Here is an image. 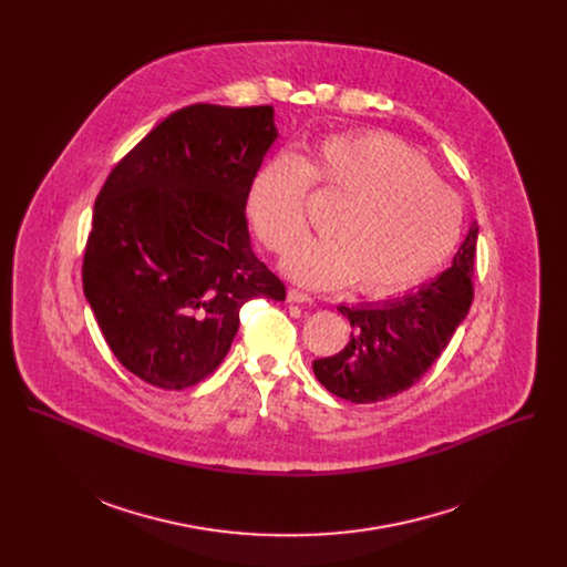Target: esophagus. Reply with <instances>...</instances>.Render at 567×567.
Wrapping results in <instances>:
<instances>
[{
  "instance_id": "34e87169",
  "label": "esophagus",
  "mask_w": 567,
  "mask_h": 567,
  "mask_svg": "<svg viewBox=\"0 0 567 567\" xmlns=\"http://www.w3.org/2000/svg\"><path fill=\"white\" fill-rule=\"evenodd\" d=\"M287 300L289 302H311V296L309 293H305V291H300V289H289L287 291Z\"/></svg>"
}]
</instances>
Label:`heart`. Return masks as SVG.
Masks as SVG:
<instances>
[{
  "label": "heart",
  "instance_id": "b5f03b06",
  "mask_svg": "<svg viewBox=\"0 0 567 567\" xmlns=\"http://www.w3.org/2000/svg\"><path fill=\"white\" fill-rule=\"evenodd\" d=\"M309 184L343 199L328 221L332 237L287 258L309 287L357 282L363 296H396L426 280L460 239V195L406 143L363 130L322 136L305 158L280 152L256 173L247 217L267 249L285 254L307 235Z\"/></svg>",
  "mask_w": 567,
  "mask_h": 567
}]
</instances>
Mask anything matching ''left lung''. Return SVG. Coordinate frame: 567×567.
Segmentation results:
<instances>
[{
  "label": "left lung",
  "mask_w": 567,
  "mask_h": 567,
  "mask_svg": "<svg viewBox=\"0 0 567 567\" xmlns=\"http://www.w3.org/2000/svg\"><path fill=\"white\" fill-rule=\"evenodd\" d=\"M477 226L471 224L451 269L403 298L381 307H346L350 343L334 357L316 359L313 374L332 394L374 403L417 383L437 357L473 302Z\"/></svg>",
  "instance_id": "obj_1"
}]
</instances>
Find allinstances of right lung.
<instances>
[{"mask_svg": "<svg viewBox=\"0 0 567 567\" xmlns=\"http://www.w3.org/2000/svg\"><path fill=\"white\" fill-rule=\"evenodd\" d=\"M278 132L271 105L195 103L145 134L107 175L83 289L118 363L182 390L226 357L251 298L285 300L254 254L247 193Z\"/></svg>", "mask_w": 567, "mask_h": 567, "instance_id": "add662e5", "label": "right lung"}]
</instances>
